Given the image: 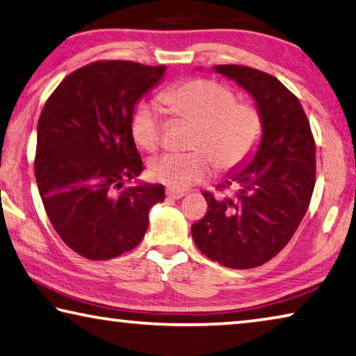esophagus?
<instances>
[{"label":"esophagus","mask_w":356,"mask_h":356,"mask_svg":"<svg viewBox=\"0 0 356 356\" xmlns=\"http://www.w3.org/2000/svg\"><path fill=\"white\" fill-rule=\"evenodd\" d=\"M184 196V191H179V190H172V188H168L166 190V198L168 200H180Z\"/></svg>","instance_id":"esophagus-1"}]
</instances>
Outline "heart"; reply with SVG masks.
I'll list each match as a JSON object with an SVG mask.
<instances>
[{
	"mask_svg": "<svg viewBox=\"0 0 356 356\" xmlns=\"http://www.w3.org/2000/svg\"><path fill=\"white\" fill-rule=\"evenodd\" d=\"M171 114L193 122L190 152H169L155 158L149 176L172 190H185L201 182L216 165L218 172L244 166L263 138V115L257 104L238 101L231 87L211 79H190L174 83L160 95ZM131 134L140 149L155 152L161 145L165 122L152 103L134 107Z\"/></svg>",
	"mask_w": 356,
	"mask_h": 356,
	"instance_id": "b5f03b06",
	"label": "heart"
}]
</instances>
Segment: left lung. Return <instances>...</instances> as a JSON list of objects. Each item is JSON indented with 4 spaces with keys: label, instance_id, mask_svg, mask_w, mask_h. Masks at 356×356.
Wrapping results in <instances>:
<instances>
[{
    "label": "left lung",
    "instance_id": "8db88e82",
    "mask_svg": "<svg viewBox=\"0 0 356 356\" xmlns=\"http://www.w3.org/2000/svg\"><path fill=\"white\" fill-rule=\"evenodd\" d=\"M257 101L263 138L253 161L231 172L213 196L204 191L207 212L191 225L195 244L227 268L261 266L289 244L307 212L315 187V140L302 106L268 72L241 65H217Z\"/></svg>",
    "mask_w": 356,
    "mask_h": 356
}]
</instances>
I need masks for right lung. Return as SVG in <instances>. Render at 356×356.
<instances>
[{
	"label": "right lung",
	"mask_w": 356,
	"mask_h": 356,
	"mask_svg": "<svg viewBox=\"0 0 356 356\" xmlns=\"http://www.w3.org/2000/svg\"><path fill=\"white\" fill-rule=\"evenodd\" d=\"M166 66L101 60L66 76L38 122L35 176L50 223L87 259L133 250L149 227L163 185H125L143 172L134 144V106Z\"/></svg>",
	"instance_id": "obj_1"
}]
</instances>
